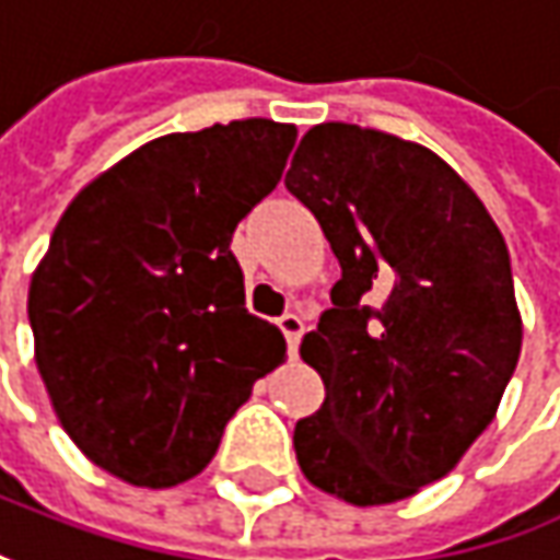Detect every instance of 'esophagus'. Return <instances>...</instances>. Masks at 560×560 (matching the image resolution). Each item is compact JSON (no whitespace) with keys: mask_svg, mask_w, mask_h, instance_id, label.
<instances>
[{"mask_svg":"<svg viewBox=\"0 0 560 560\" xmlns=\"http://www.w3.org/2000/svg\"><path fill=\"white\" fill-rule=\"evenodd\" d=\"M280 330H283V337H287V347H290V352L295 355V350H299V340H302V334H305V324H302V318H299V315H283V318H280Z\"/></svg>","mask_w":560,"mask_h":560,"instance_id":"obj_1","label":"esophagus"}]
</instances>
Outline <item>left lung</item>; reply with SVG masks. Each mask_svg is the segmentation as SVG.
Here are the masks:
<instances>
[{
	"label": "left lung",
	"instance_id": "left-lung-1",
	"mask_svg": "<svg viewBox=\"0 0 560 560\" xmlns=\"http://www.w3.org/2000/svg\"><path fill=\"white\" fill-rule=\"evenodd\" d=\"M287 188L343 267L299 347L324 404L295 422V460L355 508L404 501L463 460L517 369L508 245L454 166L377 128H308Z\"/></svg>",
	"mask_w": 560,
	"mask_h": 560
}]
</instances>
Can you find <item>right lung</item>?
<instances>
[{
  "mask_svg": "<svg viewBox=\"0 0 560 560\" xmlns=\"http://www.w3.org/2000/svg\"><path fill=\"white\" fill-rule=\"evenodd\" d=\"M295 126L163 135L84 185L31 277L46 394L78 451L138 489L198 476L258 377L287 359L245 308L230 242L267 198Z\"/></svg>",
  "mask_w": 560,
  "mask_h": 560,
  "instance_id": "1",
  "label": "right lung"
}]
</instances>
